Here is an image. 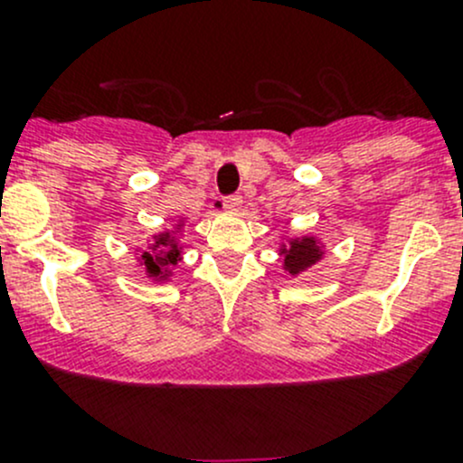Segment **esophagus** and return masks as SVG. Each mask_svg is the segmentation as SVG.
Returning <instances> with one entry per match:
<instances>
[{
    "label": "esophagus",
    "mask_w": 463,
    "mask_h": 463,
    "mask_svg": "<svg viewBox=\"0 0 463 463\" xmlns=\"http://www.w3.org/2000/svg\"><path fill=\"white\" fill-rule=\"evenodd\" d=\"M223 210H228V213H237V210L241 208V194H231V197H226L222 202Z\"/></svg>",
    "instance_id": "esophagus-1"
}]
</instances>
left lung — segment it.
Instances as JSON below:
<instances>
[{"label":"left lung","instance_id":"left-lung-1","mask_svg":"<svg viewBox=\"0 0 463 463\" xmlns=\"http://www.w3.org/2000/svg\"><path fill=\"white\" fill-rule=\"evenodd\" d=\"M279 255H282L284 270L288 275H300L322 260V246L316 237H293L287 246H279Z\"/></svg>","mask_w":463,"mask_h":463}]
</instances>
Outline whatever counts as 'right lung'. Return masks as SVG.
<instances>
[{
  "instance_id": "obj_1",
  "label": "right lung",
  "mask_w": 463,
  "mask_h": 463,
  "mask_svg": "<svg viewBox=\"0 0 463 463\" xmlns=\"http://www.w3.org/2000/svg\"><path fill=\"white\" fill-rule=\"evenodd\" d=\"M176 231H165L154 235V244H149L147 250H143L141 264L145 273L156 282H165L170 278V266H175L181 260V246L176 241Z\"/></svg>"
}]
</instances>
